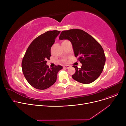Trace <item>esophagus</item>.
<instances>
[{"label":"esophagus","instance_id":"esophagus-1","mask_svg":"<svg viewBox=\"0 0 126 126\" xmlns=\"http://www.w3.org/2000/svg\"><path fill=\"white\" fill-rule=\"evenodd\" d=\"M69 67H70L69 66V65H64V66H63V67H64V68H66V69L69 68Z\"/></svg>","mask_w":126,"mask_h":126}]
</instances>
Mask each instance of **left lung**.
<instances>
[{
	"label": "left lung",
	"mask_w": 126,
	"mask_h": 126,
	"mask_svg": "<svg viewBox=\"0 0 126 126\" xmlns=\"http://www.w3.org/2000/svg\"><path fill=\"white\" fill-rule=\"evenodd\" d=\"M59 39L71 42L75 57H78L82 64L80 68L73 66L76 72L72 78L83 84L96 80L102 72L106 62L102 46L87 32L79 29L62 31Z\"/></svg>",
	"instance_id": "8db88e82"
}]
</instances>
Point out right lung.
I'll use <instances>...</instances> for the list:
<instances>
[{"label": "right lung", "mask_w": 126, "mask_h": 126, "mask_svg": "<svg viewBox=\"0 0 126 126\" xmlns=\"http://www.w3.org/2000/svg\"><path fill=\"white\" fill-rule=\"evenodd\" d=\"M60 31H50L40 35L33 41L24 56L22 69L26 80L37 89L44 90L50 87L56 80L58 72L63 68L56 66L49 68L47 60L51 56L50 49Z\"/></svg>", "instance_id": "obj_1"}]
</instances>
